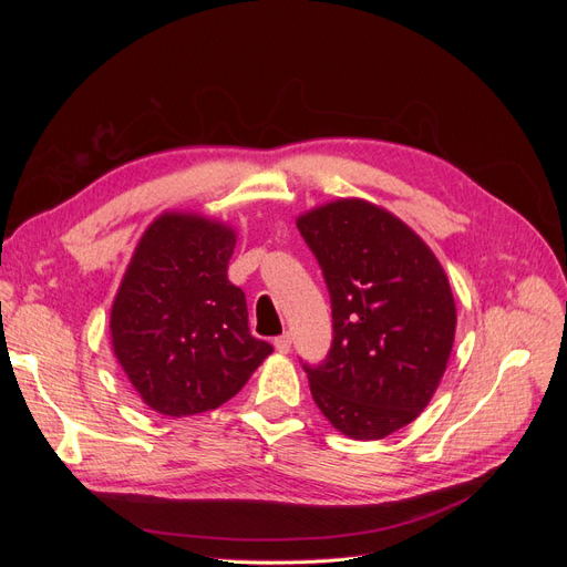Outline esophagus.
<instances>
[{"label":"esophagus","mask_w":567,"mask_h":567,"mask_svg":"<svg viewBox=\"0 0 567 567\" xmlns=\"http://www.w3.org/2000/svg\"><path fill=\"white\" fill-rule=\"evenodd\" d=\"M274 348H277L279 354H288L290 352V336L284 333L279 338H274Z\"/></svg>","instance_id":"34e87169"}]
</instances>
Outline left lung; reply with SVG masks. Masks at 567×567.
<instances>
[{
    "instance_id": "left-lung-1",
    "label": "left lung",
    "mask_w": 567,
    "mask_h": 567,
    "mask_svg": "<svg viewBox=\"0 0 567 567\" xmlns=\"http://www.w3.org/2000/svg\"><path fill=\"white\" fill-rule=\"evenodd\" d=\"M296 225L331 293L333 342L307 367L321 414L352 440H383L433 400L447 369L456 305L435 252L364 198H336Z\"/></svg>"
}]
</instances>
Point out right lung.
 <instances>
[{
    "instance_id": "add662e5",
    "label": "right lung",
    "mask_w": 567,
    "mask_h": 567,
    "mask_svg": "<svg viewBox=\"0 0 567 567\" xmlns=\"http://www.w3.org/2000/svg\"><path fill=\"white\" fill-rule=\"evenodd\" d=\"M236 229L165 210L136 244L111 307V346L142 402L169 419L231 400L271 346L250 336L244 290L227 277Z\"/></svg>"
}]
</instances>
